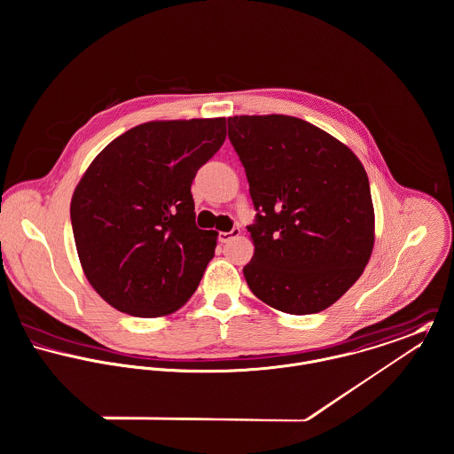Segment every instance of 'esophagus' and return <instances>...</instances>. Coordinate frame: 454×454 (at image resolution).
I'll use <instances>...</instances> for the list:
<instances>
[{
	"instance_id": "34e87169",
	"label": "esophagus",
	"mask_w": 454,
	"mask_h": 454,
	"mask_svg": "<svg viewBox=\"0 0 454 454\" xmlns=\"http://www.w3.org/2000/svg\"><path fill=\"white\" fill-rule=\"evenodd\" d=\"M240 235V230L239 228H233L231 231H221L219 233V242L221 244H226V242H230L231 239H235V237H239Z\"/></svg>"
}]
</instances>
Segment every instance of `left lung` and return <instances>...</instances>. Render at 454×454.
Wrapping results in <instances>:
<instances>
[{
  "mask_svg": "<svg viewBox=\"0 0 454 454\" xmlns=\"http://www.w3.org/2000/svg\"><path fill=\"white\" fill-rule=\"evenodd\" d=\"M228 137L249 181L254 256L251 291L305 316L333 305L362 275L375 240L370 184L356 154L291 115L228 117Z\"/></svg>",
  "mask_w": 454,
  "mask_h": 454,
  "instance_id": "obj_1",
  "label": "left lung"
}]
</instances>
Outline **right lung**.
Here are the masks:
<instances>
[{
    "label": "right lung",
    "mask_w": 454,
    "mask_h": 454,
    "mask_svg": "<svg viewBox=\"0 0 454 454\" xmlns=\"http://www.w3.org/2000/svg\"><path fill=\"white\" fill-rule=\"evenodd\" d=\"M224 138V117L151 121L92 160L70 215L82 270L108 305L160 317L196 291L217 231L196 226L191 184Z\"/></svg>",
    "instance_id": "add662e5"
}]
</instances>
